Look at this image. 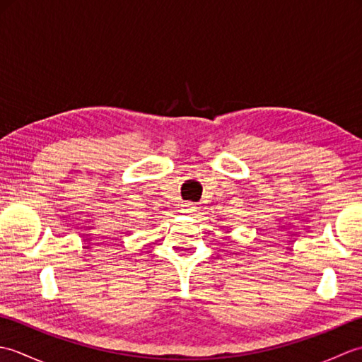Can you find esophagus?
<instances>
[{"mask_svg": "<svg viewBox=\"0 0 362 362\" xmlns=\"http://www.w3.org/2000/svg\"><path fill=\"white\" fill-rule=\"evenodd\" d=\"M182 206H183L182 210L188 214H193L196 211V204H193V202H185Z\"/></svg>", "mask_w": 362, "mask_h": 362, "instance_id": "esophagus-1", "label": "esophagus"}]
</instances>
